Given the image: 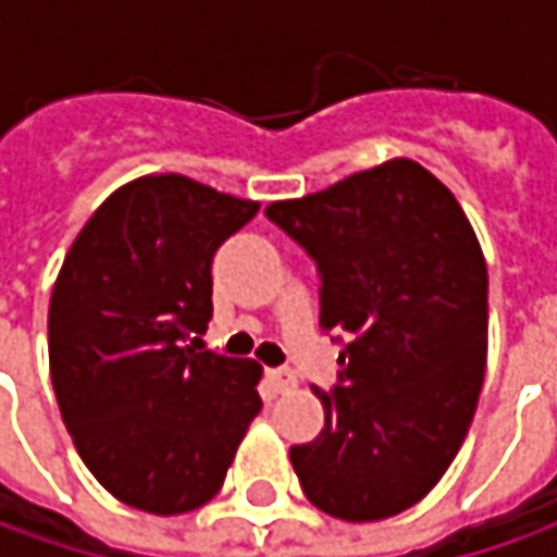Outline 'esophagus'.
I'll return each instance as SVG.
<instances>
[{"instance_id":"obj_1","label":"esophagus","mask_w":557,"mask_h":557,"mask_svg":"<svg viewBox=\"0 0 557 557\" xmlns=\"http://www.w3.org/2000/svg\"><path fill=\"white\" fill-rule=\"evenodd\" d=\"M267 381L272 394H285V391L294 387V372H290V369H269Z\"/></svg>"}]
</instances>
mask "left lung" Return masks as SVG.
Here are the masks:
<instances>
[{
	"mask_svg": "<svg viewBox=\"0 0 557 557\" xmlns=\"http://www.w3.org/2000/svg\"><path fill=\"white\" fill-rule=\"evenodd\" d=\"M267 216L319 269V329L344 344L337 384L315 394L322 434L290 446L315 508L381 521L446 474L486 369V263L453 191L396 158Z\"/></svg>",
	"mask_w": 557,
	"mask_h": 557,
	"instance_id": "left-lung-1",
	"label": "left lung"
}]
</instances>
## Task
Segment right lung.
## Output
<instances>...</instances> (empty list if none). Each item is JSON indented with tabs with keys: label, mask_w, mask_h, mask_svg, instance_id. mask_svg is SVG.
<instances>
[{
	"label": "right lung",
	"mask_w": 557,
	"mask_h": 557,
	"mask_svg": "<svg viewBox=\"0 0 557 557\" xmlns=\"http://www.w3.org/2000/svg\"><path fill=\"white\" fill-rule=\"evenodd\" d=\"M260 203L141 176L83 225L49 304L61 418L96 481L151 515L210 503L260 412V366L198 347L213 253Z\"/></svg>",
	"instance_id": "obj_1"
}]
</instances>
